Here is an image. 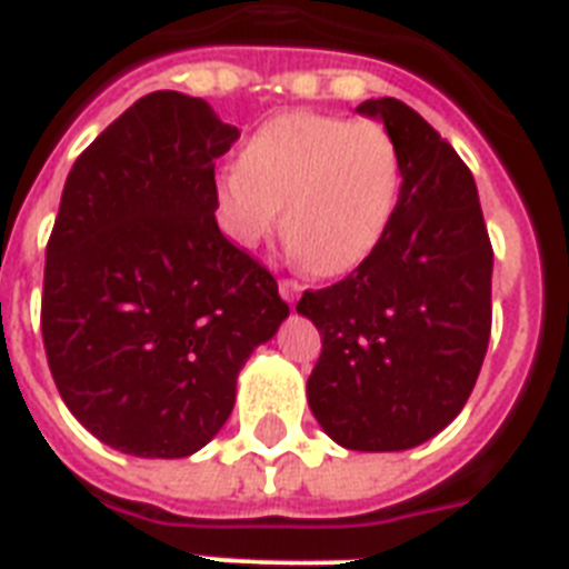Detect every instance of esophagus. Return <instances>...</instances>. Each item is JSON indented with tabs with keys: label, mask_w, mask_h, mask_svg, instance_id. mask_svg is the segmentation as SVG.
Wrapping results in <instances>:
<instances>
[{
	"label": "esophagus",
	"mask_w": 569,
	"mask_h": 569,
	"mask_svg": "<svg viewBox=\"0 0 569 569\" xmlns=\"http://www.w3.org/2000/svg\"><path fill=\"white\" fill-rule=\"evenodd\" d=\"M279 293H281V299H284V302L293 305L296 299H299V293H302V284H299V281H293V279H281L279 281Z\"/></svg>",
	"instance_id": "1"
}]
</instances>
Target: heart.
I'll list each match as a JSON object with an SVG mask.
<instances>
[{
    "label": "heart",
    "mask_w": 569,
    "mask_h": 569,
    "mask_svg": "<svg viewBox=\"0 0 569 569\" xmlns=\"http://www.w3.org/2000/svg\"><path fill=\"white\" fill-rule=\"evenodd\" d=\"M401 153L387 127L328 112H281L214 180L220 229L252 250L276 229L317 276L360 267L387 238L401 200Z\"/></svg>",
    "instance_id": "1"
}]
</instances>
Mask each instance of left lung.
<instances>
[{"mask_svg": "<svg viewBox=\"0 0 569 569\" xmlns=\"http://www.w3.org/2000/svg\"><path fill=\"white\" fill-rule=\"evenodd\" d=\"M360 116L401 153V200L378 250L296 311L322 337L308 407L349 450H410L462 412L491 335L495 252L480 194L457 150L398 98Z\"/></svg>", "mask_w": 569, "mask_h": 569, "instance_id": "8db88e82", "label": "left lung"}]
</instances>
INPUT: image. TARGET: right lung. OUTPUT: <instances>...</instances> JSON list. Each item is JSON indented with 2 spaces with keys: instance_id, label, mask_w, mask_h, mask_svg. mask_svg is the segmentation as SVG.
Here are the masks:
<instances>
[{
  "instance_id": "1",
  "label": "right lung",
  "mask_w": 569,
  "mask_h": 569,
  "mask_svg": "<svg viewBox=\"0 0 569 569\" xmlns=\"http://www.w3.org/2000/svg\"><path fill=\"white\" fill-rule=\"evenodd\" d=\"M203 98L150 92L83 150L46 247L42 342L89 433L142 459L191 457L290 308L214 220V159L238 139Z\"/></svg>"
}]
</instances>
